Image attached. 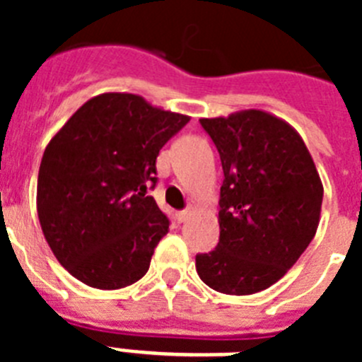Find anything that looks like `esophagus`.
<instances>
[{
  "label": "esophagus",
  "instance_id": "obj_1",
  "mask_svg": "<svg viewBox=\"0 0 362 362\" xmlns=\"http://www.w3.org/2000/svg\"><path fill=\"white\" fill-rule=\"evenodd\" d=\"M190 214H192V209H187V210H181V212H177L179 223H183V221H187Z\"/></svg>",
  "mask_w": 362,
  "mask_h": 362
}]
</instances>
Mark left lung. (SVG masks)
<instances>
[{
	"instance_id": "1",
	"label": "left lung",
	"mask_w": 362,
	"mask_h": 362,
	"mask_svg": "<svg viewBox=\"0 0 362 362\" xmlns=\"http://www.w3.org/2000/svg\"><path fill=\"white\" fill-rule=\"evenodd\" d=\"M223 165L219 243L196 255L204 284L228 296L267 290L297 263L321 221L322 183L303 137L270 112L203 117Z\"/></svg>"
}]
</instances>
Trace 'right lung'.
Here are the masks:
<instances>
[{"instance_id":"add662e5","label":"right lung","mask_w":362,"mask_h":362,"mask_svg":"<svg viewBox=\"0 0 362 362\" xmlns=\"http://www.w3.org/2000/svg\"><path fill=\"white\" fill-rule=\"evenodd\" d=\"M190 117L127 92L94 95L45 148L36 209L43 235L70 276L119 290L148 272L168 219L146 187L159 150Z\"/></svg>"}]
</instances>
